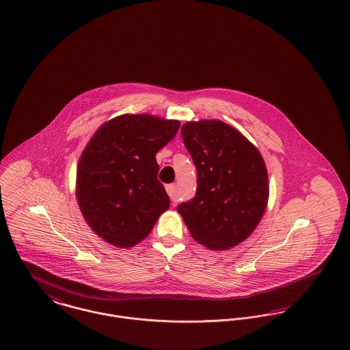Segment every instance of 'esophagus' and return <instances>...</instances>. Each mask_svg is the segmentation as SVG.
<instances>
[{
	"instance_id": "1",
	"label": "esophagus",
	"mask_w": 350,
	"mask_h": 350,
	"mask_svg": "<svg viewBox=\"0 0 350 350\" xmlns=\"http://www.w3.org/2000/svg\"><path fill=\"white\" fill-rule=\"evenodd\" d=\"M166 191H167L170 200L176 202V201H177V189H176V185H174V184H170V185L166 186Z\"/></svg>"
}]
</instances>
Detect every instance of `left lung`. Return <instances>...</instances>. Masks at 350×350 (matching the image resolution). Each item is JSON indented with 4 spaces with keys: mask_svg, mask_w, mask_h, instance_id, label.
<instances>
[{
    "mask_svg": "<svg viewBox=\"0 0 350 350\" xmlns=\"http://www.w3.org/2000/svg\"><path fill=\"white\" fill-rule=\"evenodd\" d=\"M181 135L197 167L198 186L178 213L200 245L215 251L238 246L267 207L268 173L260 152L221 120L187 122Z\"/></svg>",
    "mask_w": 350,
    "mask_h": 350,
    "instance_id": "1",
    "label": "left lung"
}]
</instances>
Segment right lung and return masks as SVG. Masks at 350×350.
<instances>
[{"label":"right lung","instance_id":"right-lung-1","mask_svg":"<svg viewBox=\"0 0 350 350\" xmlns=\"http://www.w3.org/2000/svg\"><path fill=\"white\" fill-rule=\"evenodd\" d=\"M178 128V120L126 113L102 124L85 145L77 170V201L88 226L107 243H140L169 208L156 153Z\"/></svg>","mask_w":350,"mask_h":350}]
</instances>
